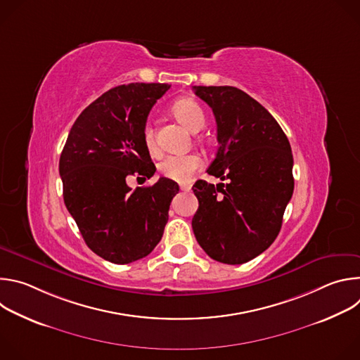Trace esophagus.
Segmentation results:
<instances>
[{"mask_svg": "<svg viewBox=\"0 0 360 360\" xmlns=\"http://www.w3.org/2000/svg\"><path fill=\"white\" fill-rule=\"evenodd\" d=\"M181 189L185 191V192H189L191 191V185H181Z\"/></svg>", "mask_w": 360, "mask_h": 360, "instance_id": "1", "label": "esophagus"}]
</instances>
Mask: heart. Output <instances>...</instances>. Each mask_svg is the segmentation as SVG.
<instances>
[{
	"instance_id": "b5f03b06",
	"label": "heart",
	"mask_w": 360,
	"mask_h": 360,
	"mask_svg": "<svg viewBox=\"0 0 360 360\" xmlns=\"http://www.w3.org/2000/svg\"><path fill=\"white\" fill-rule=\"evenodd\" d=\"M172 115L188 129L192 132L199 131L205 124V112L200 108L198 102H195L191 98H181L175 101L171 107ZM143 143L146 150L150 155H158V145L155 141V132L150 124H146L143 128ZM200 158L196 153H186V155H172L165 158L160 164V172L167 176L168 179H172L179 184H188L193 174L200 168Z\"/></svg>"
}]
</instances>
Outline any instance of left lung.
Returning <instances> with one entry per match:
<instances>
[{"mask_svg": "<svg viewBox=\"0 0 360 360\" xmlns=\"http://www.w3.org/2000/svg\"><path fill=\"white\" fill-rule=\"evenodd\" d=\"M212 108L219 148L208 174L226 184L196 181L199 207L192 229L212 259L240 265L276 239L293 193L290 143L258 101L235 86H193Z\"/></svg>", "mask_w": 360, "mask_h": 360, "instance_id": "obj_1", "label": "left lung"}]
</instances>
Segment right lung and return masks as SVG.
I'll use <instances>...</instances> for the list:
<instances>
[{
    "label": "right lung",
    "instance_id": "right-lung-1",
    "mask_svg": "<svg viewBox=\"0 0 360 360\" xmlns=\"http://www.w3.org/2000/svg\"><path fill=\"white\" fill-rule=\"evenodd\" d=\"M171 85L115 86L74 122L60 158L64 202L88 245L101 258L124 265L145 258L162 238L179 186L160 178L131 191L129 176L155 174L143 143L150 108Z\"/></svg>",
    "mask_w": 360,
    "mask_h": 360
}]
</instances>
